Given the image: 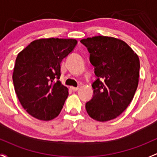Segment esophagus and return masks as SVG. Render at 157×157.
I'll return each mask as SVG.
<instances>
[{"instance_id":"obj_1","label":"esophagus","mask_w":157,"mask_h":157,"mask_svg":"<svg viewBox=\"0 0 157 157\" xmlns=\"http://www.w3.org/2000/svg\"><path fill=\"white\" fill-rule=\"evenodd\" d=\"M70 88H71V89H72V90H73V91H76V90H78V87H77V88H76V87H70Z\"/></svg>"}]
</instances>
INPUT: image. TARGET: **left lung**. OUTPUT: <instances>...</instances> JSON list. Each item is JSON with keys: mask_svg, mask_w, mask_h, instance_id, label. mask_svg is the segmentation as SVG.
Returning <instances> with one entry per match:
<instances>
[{"mask_svg": "<svg viewBox=\"0 0 157 157\" xmlns=\"http://www.w3.org/2000/svg\"><path fill=\"white\" fill-rule=\"evenodd\" d=\"M90 53V62L98 77L92 84L93 98L85 108L99 122L116 119L132 101L138 85V54L122 40L94 36L81 40Z\"/></svg>", "mask_w": 157, "mask_h": 157, "instance_id": "obj_1", "label": "left lung"}]
</instances>
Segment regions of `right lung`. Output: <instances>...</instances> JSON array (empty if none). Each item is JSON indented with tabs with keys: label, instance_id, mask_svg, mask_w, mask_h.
<instances>
[{
	"label": "right lung",
	"instance_id": "right-lung-1",
	"mask_svg": "<svg viewBox=\"0 0 157 157\" xmlns=\"http://www.w3.org/2000/svg\"><path fill=\"white\" fill-rule=\"evenodd\" d=\"M77 42L72 38H41L17 55L13 72L14 88L22 107L32 116L49 121L59 114L69 95L59 80L60 63Z\"/></svg>",
	"mask_w": 157,
	"mask_h": 157
}]
</instances>
